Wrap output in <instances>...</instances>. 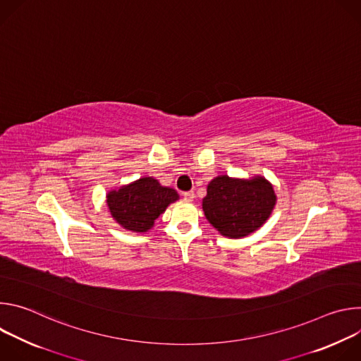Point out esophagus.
Returning a JSON list of instances; mask_svg holds the SVG:
<instances>
[{
  "label": "esophagus",
  "mask_w": 361,
  "mask_h": 361,
  "mask_svg": "<svg viewBox=\"0 0 361 361\" xmlns=\"http://www.w3.org/2000/svg\"><path fill=\"white\" fill-rule=\"evenodd\" d=\"M183 197H184V200H185V201H192L195 195H194V192H192V191H187V192H184V194H183Z\"/></svg>",
  "instance_id": "esophagus-1"
}]
</instances>
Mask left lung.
<instances>
[{
  "instance_id": "obj_1",
  "label": "left lung",
  "mask_w": 361,
  "mask_h": 361,
  "mask_svg": "<svg viewBox=\"0 0 361 361\" xmlns=\"http://www.w3.org/2000/svg\"><path fill=\"white\" fill-rule=\"evenodd\" d=\"M276 202L274 187L263 176L250 178L217 176L207 185L202 212L221 235L243 238L269 220Z\"/></svg>"
}]
</instances>
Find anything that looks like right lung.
Returning a JSON list of instances; mask_svg holds the SVG:
<instances>
[{
    "mask_svg": "<svg viewBox=\"0 0 361 361\" xmlns=\"http://www.w3.org/2000/svg\"><path fill=\"white\" fill-rule=\"evenodd\" d=\"M180 198L171 187H164L154 177H141L106 195L107 209L111 217L126 230L147 233L170 204Z\"/></svg>",
    "mask_w": 361,
    "mask_h": 361,
    "instance_id": "right-lung-1",
    "label": "right lung"
}]
</instances>
